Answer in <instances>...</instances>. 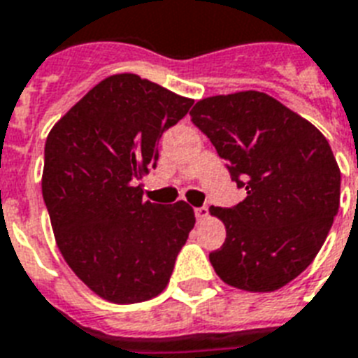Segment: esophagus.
<instances>
[{
	"mask_svg": "<svg viewBox=\"0 0 358 358\" xmlns=\"http://www.w3.org/2000/svg\"><path fill=\"white\" fill-rule=\"evenodd\" d=\"M195 217L196 221H204L208 217V208L202 206V208H195Z\"/></svg>",
	"mask_w": 358,
	"mask_h": 358,
	"instance_id": "obj_1",
	"label": "esophagus"
}]
</instances>
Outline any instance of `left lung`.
<instances>
[{
	"instance_id": "left-lung-1",
	"label": "left lung",
	"mask_w": 358,
	"mask_h": 358,
	"mask_svg": "<svg viewBox=\"0 0 358 358\" xmlns=\"http://www.w3.org/2000/svg\"><path fill=\"white\" fill-rule=\"evenodd\" d=\"M247 191L234 208H210L227 239L210 252L223 282L275 292L305 271L340 206V169L320 129L266 92L204 98L189 111Z\"/></svg>"
}]
</instances>
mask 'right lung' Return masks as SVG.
Listing matches in <instances>:
<instances>
[{
  "instance_id": "1",
  "label": "right lung",
  "mask_w": 358,
  "mask_h": 358,
  "mask_svg": "<svg viewBox=\"0 0 358 358\" xmlns=\"http://www.w3.org/2000/svg\"><path fill=\"white\" fill-rule=\"evenodd\" d=\"M191 98L115 74L92 87L52 128L42 196L70 269L102 299L131 305L162 294L195 227L184 201H143L137 180L156 167L157 141Z\"/></svg>"
}]
</instances>
